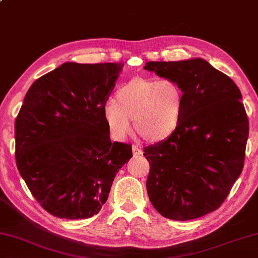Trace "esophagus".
Instances as JSON below:
<instances>
[{
	"mask_svg": "<svg viewBox=\"0 0 258 258\" xmlns=\"http://www.w3.org/2000/svg\"><path fill=\"white\" fill-rule=\"evenodd\" d=\"M133 154H134V156H140V155L143 154V150L139 147V146L134 145L133 146Z\"/></svg>",
	"mask_w": 258,
	"mask_h": 258,
	"instance_id": "obj_1",
	"label": "esophagus"
}]
</instances>
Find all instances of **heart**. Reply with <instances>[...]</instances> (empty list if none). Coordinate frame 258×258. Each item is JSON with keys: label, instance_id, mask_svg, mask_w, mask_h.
<instances>
[{"label": "heart", "instance_id": "b5f03b06", "mask_svg": "<svg viewBox=\"0 0 258 258\" xmlns=\"http://www.w3.org/2000/svg\"><path fill=\"white\" fill-rule=\"evenodd\" d=\"M184 93L176 82L134 77L115 92V99L102 106L106 128L121 142L130 133V121L140 137L150 143L163 142L176 131L182 120Z\"/></svg>", "mask_w": 258, "mask_h": 258}]
</instances>
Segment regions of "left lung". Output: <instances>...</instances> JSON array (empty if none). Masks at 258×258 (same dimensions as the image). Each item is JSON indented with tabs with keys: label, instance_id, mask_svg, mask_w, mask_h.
Masks as SVG:
<instances>
[{
	"label": "left lung",
	"instance_id": "8db88e82",
	"mask_svg": "<svg viewBox=\"0 0 258 258\" xmlns=\"http://www.w3.org/2000/svg\"><path fill=\"white\" fill-rule=\"evenodd\" d=\"M144 69L175 81L184 93L176 131L144 150L149 200L168 219H197L221 206L244 167L249 125L241 93L202 58L148 61Z\"/></svg>",
	"mask_w": 258,
	"mask_h": 258
}]
</instances>
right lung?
I'll return each mask as SVG.
<instances>
[{"label":"right lung","instance_id":"add662e5","mask_svg":"<svg viewBox=\"0 0 258 258\" xmlns=\"http://www.w3.org/2000/svg\"><path fill=\"white\" fill-rule=\"evenodd\" d=\"M122 64L67 61L28 90L14 124L19 173L50 215L86 219L108 200L131 146L111 143L102 106Z\"/></svg>","mask_w":258,"mask_h":258}]
</instances>
